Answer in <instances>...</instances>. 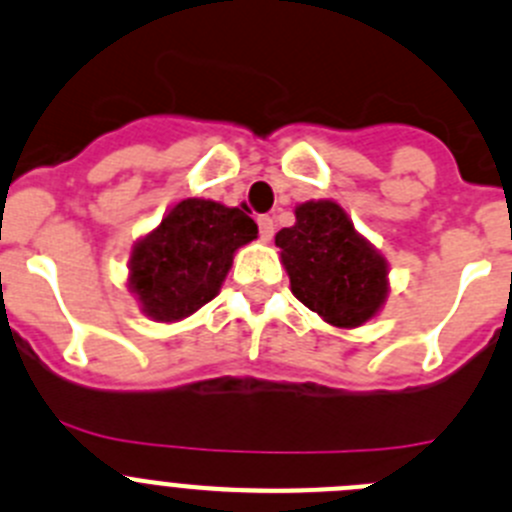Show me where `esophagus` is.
<instances>
[{"mask_svg":"<svg viewBox=\"0 0 512 512\" xmlns=\"http://www.w3.org/2000/svg\"><path fill=\"white\" fill-rule=\"evenodd\" d=\"M257 227H260L262 240L270 242L272 234H275V222H272V217H267V214H260V217H257Z\"/></svg>","mask_w":512,"mask_h":512,"instance_id":"obj_1","label":"esophagus"}]
</instances>
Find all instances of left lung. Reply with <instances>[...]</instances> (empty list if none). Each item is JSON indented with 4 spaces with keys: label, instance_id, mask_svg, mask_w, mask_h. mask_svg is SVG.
Wrapping results in <instances>:
<instances>
[{
    "label": "left lung",
    "instance_id": "8db88e82",
    "mask_svg": "<svg viewBox=\"0 0 512 512\" xmlns=\"http://www.w3.org/2000/svg\"><path fill=\"white\" fill-rule=\"evenodd\" d=\"M290 290L336 328L364 326L389 293L386 260L353 229L336 202L295 207V224L275 234Z\"/></svg>",
    "mask_w": 512,
    "mask_h": 512
}]
</instances>
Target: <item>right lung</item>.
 Returning a JSON list of instances; mask_svg holds the SVG:
<instances>
[{
  "label": "right lung",
  "mask_w": 512,
  "mask_h": 512,
  "mask_svg": "<svg viewBox=\"0 0 512 512\" xmlns=\"http://www.w3.org/2000/svg\"><path fill=\"white\" fill-rule=\"evenodd\" d=\"M257 237L255 219L209 199H184L136 242L128 288L154 321H181L214 298L237 247Z\"/></svg>",
  "instance_id": "right-lung-1"
}]
</instances>
